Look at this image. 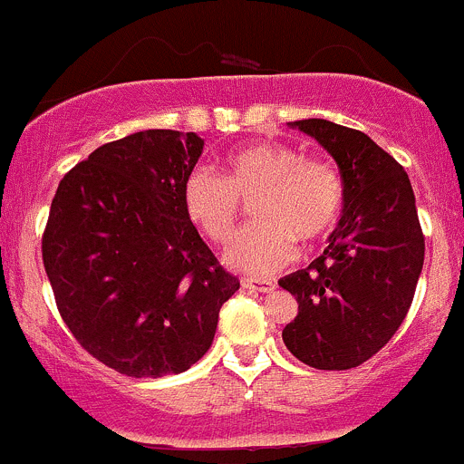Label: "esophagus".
Returning a JSON list of instances; mask_svg holds the SVG:
<instances>
[{"label": "esophagus", "mask_w": 464, "mask_h": 464, "mask_svg": "<svg viewBox=\"0 0 464 464\" xmlns=\"http://www.w3.org/2000/svg\"><path fill=\"white\" fill-rule=\"evenodd\" d=\"M243 288H252V291L259 293H270L275 288L273 279H259V277H243L241 279Z\"/></svg>", "instance_id": "obj_1"}]
</instances>
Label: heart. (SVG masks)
<instances>
[{
  "label": "heart",
  "mask_w": 464,
  "mask_h": 464,
  "mask_svg": "<svg viewBox=\"0 0 464 464\" xmlns=\"http://www.w3.org/2000/svg\"><path fill=\"white\" fill-rule=\"evenodd\" d=\"M255 226L227 250V264L243 273H273L295 256V238L327 237L345 208V182L336 164L304 158L277 141H256L226 155L221 176L196 169L182 187L187 218L214 246H227L250 203Z\"/></svg>",
  "instance_id": "obj_1"
}]
</instances>
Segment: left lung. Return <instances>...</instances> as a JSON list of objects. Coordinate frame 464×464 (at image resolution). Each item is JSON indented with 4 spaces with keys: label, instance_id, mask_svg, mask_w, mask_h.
<instances>
[{
    "label": "left lung",
    "instance_id": "1",
    "mask_svg": "<svg viewBox=\"0 0 464 464\" xmlns=\"http://www.w3.org/2000/svg\"><path fill=\"white\" fill-rule=\"evenodd\" d=\"M291 126L336 160L345 208L323 255L279 279L297 300L282 338L311 368L350 370L372 359L411 309L424 266L415 194L401 164L365 132L327 119Z\"/></svg>",
    "mask_w": 464,
    "mask_h": 464
}]
</instances>
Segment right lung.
Listing matches in <instances>:
<instances>
[{
  "mask_svg": "<svg viewBox=\"0 0 464 464\" xmlns=\"http://www.w3.org/2000/svg\"><path fill=\"white\" fill-rule=\"evenodd\" d=\"M203 146L196 132H132L78 162L52 200L43 261L58 311L126 377L189 370L238 291L182 208Z\"/></svg>",
  "mask_w": 464,
  "mask_h": 464,
  "instance_id": "right-lung-1",
  "label": "right lung"
}]
</instances>
